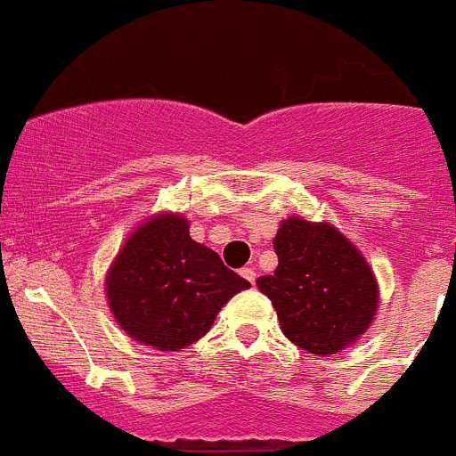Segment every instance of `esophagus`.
Here are the masks:
<instances>
[{
	"label": "esophagus",
	"mask_w": 456,
	"mask_h": 456,
	"mask_svg": "<svg viewBox=\"0 0 456 456\" xmlns=\"http://www.w3.org/2000/svg\"><path fill=\"white\" fill-rule=\"evenodd\" d=\"M240 276L245 278V281H249L251 285H254V282H256V272H254V269H251V267H245V269H242Z\"/></svg>",
	"instance_id": "34e87169"
}]
</instances>
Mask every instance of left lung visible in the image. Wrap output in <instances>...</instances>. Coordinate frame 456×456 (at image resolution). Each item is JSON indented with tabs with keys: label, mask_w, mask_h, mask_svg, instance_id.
<instances>
[{
	"label": "left lung",
	"mask_w": 456,
	"mask_h": 456,
	"mask_svg": "<svg viewBox=\"0 0 456 456\" xmlns=\"http://www.w3.org/2000/svg\"><path fill=\"white\" fill-rule=\"evenodd\" d=\"M278 267L256 281L294 346L327 356L352 346L374 321L379 285L359 249L330 223L291 216L273 238Z\"/></svg>",
	"instance_id": "1"
}]
</instances>
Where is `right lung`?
<instances>
[{
  "mask_svg": "<svg viewBox=\"0 0 456 456\" xmlns=\"http://www.w3.org/2000/svg\"><path fill=\"white\" fill-rule=\"evenodd\" d=\"M249 281L191 240L189 220L158 214L140 224L106 273V298L118 325L149 347L178 352L209 331L216 314Z\"/></svg>",
  "mask_w": 456,
  "mask_h": 456,
  "instance_id": "add662e5",
  "label": "right lung"
}]
</instances>
